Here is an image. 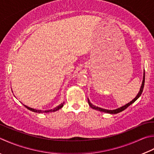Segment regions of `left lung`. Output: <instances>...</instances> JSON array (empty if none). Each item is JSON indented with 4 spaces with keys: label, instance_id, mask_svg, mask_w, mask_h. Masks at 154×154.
<instances>
[{
    "label": "left lung",
    "instance_id": "8db88e82",
    "mask_svg": "<svg viewBox=\"0 0 154 154\" xmlns=\"http://www.w3.org/2000/svg\"><path fill=\"white\" fill-rule=\"evenodd\" d=\"M144 83H145V71H143V81H142V83H141V87H140V91L139 93H137V95H136V97H135L133 100L131 101L130 102H129L128 103L125 104V105H123V106L122 107H120L119 108H117V109H113V110H109V109H103V108L101 107H99L97 106H95V105H93L91 102H90L89 98H87V99H88V103H89V105L90 107H91L92 109H94L95 110H98L99 111H101V112H105V113H110V114H116V113H120L122 112V111L125 110L126 108H128L129 105H131L132 103H134V102L137 100V99L139 98L141 93H142L143 92V87H144Z\"/></svg>",
    "mask_w": 154,
    "mask_h": 154
}]
</instances>
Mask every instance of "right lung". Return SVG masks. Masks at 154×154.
Segmentation results:
<instances>
[{
	"instance_id": "add662e5",
	"label": "right lung",
	"mask_w": 154,
	"mask_h": 154,
	"mask_svg": "<svg viewBox=\"0 0 154 154\" xmlns=\"http://www.w3.org/2000/svg\"><path fill=\"white\" fill-rule=\"evenodd\" d=\"M65 103V102H63L60 105H59L58 106H57L56 107L53 108V109H49V110H39V109H33V108L31 107H29L28 106H26V105H24V106H25L26 108H27L29 110L32 111V112H35V113H49V112H55V111L59 110L61 109V108L63 107V104Z\"/></svg>"
}]
</instances>
